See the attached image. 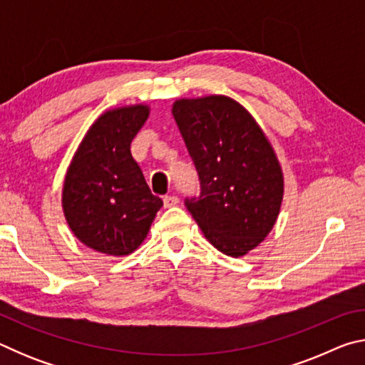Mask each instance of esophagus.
<instances>
[{
    "mask_svg": "<svg viewBox=\"0 0 365 365\" xmlns=\"http://www.w3.org/2000/svg\"><path fill=\"white\" fill-rule=\"evenodd\" d=\"M164 207H172V206H177L178 205V197L174 195H169V196H164Z\"/></svg>",
    "mask_w": 365,
    "mask_h": 365,
    "instance_id": "1",
    "label": "esophagus"
}]
</instances>
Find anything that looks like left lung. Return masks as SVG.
Listing matches in <instances>:
<instances>
[{
  "mask_svg": "<svg viewBox=\"0 0 365 365\" xmlns=\"http://www.w3.org/2000/svg\"><path fill=\"white\" fill-rule=\"evenodd\" d=\"M172 114L201 182L185 206L214 248L240 257L264 242L279 217L283 174L262 128L232 98L177 100Z\"/></svg>",
  "mask_w": 365,
  "mask_h": 365,
  "instance_id": "left-lung-1",
  "label": "left lung"
}]
</instances>
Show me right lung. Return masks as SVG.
<instances>
[{"mask_svg": "<svg viewBox=\"0 0 365 365\" xmlns=\"http://www.w3.org/2000/svg\"><path fill=\"white\" fill-rule=\"evenodd\" d=\"M150 108L109 109L93 122L67 168L63 211L85 246L127 256L143 243L163 200L151 193L130 153Z\"/></svg>", "mask_w": 365, "mask_h": 365, "instance_id": "obj_1", "label": "right lung"}]
</instances>
